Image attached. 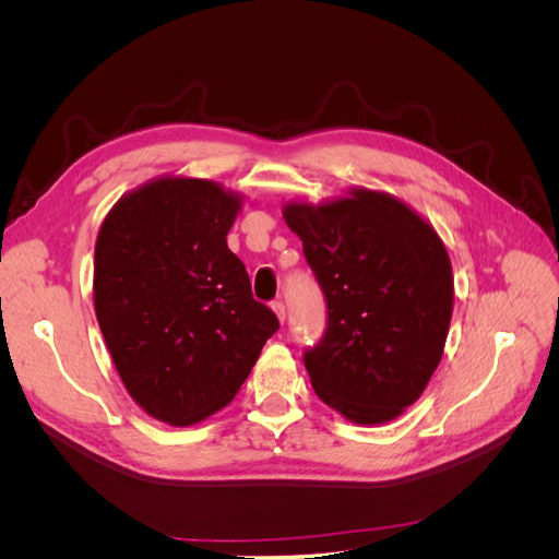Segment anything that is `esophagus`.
Segmentation results:
<instances>
[{
  "mask_svg": "<svg viewBox=\"0 0 559 559\" xmlns=\"http://www.w3.org/2000/svg\"><path fill=\"white\" fill-rule=\"evenodd\" d=\"M273 310H275L277 319H280L282 324H284V319H286V308H284V302H282V300H275V302H273Z\"/></svg>",
  "mask_w": 559,
  "mask_h": 559,
  "instance_id": "1",
  "label": "esophagus"
}]
</instances>
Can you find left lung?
<instances>
[{
	"label": "left lung",
	"instance_id": "obj_1",
	"mask_svg": "<svg viewBox=\"0 0 559 559\" xmlns=\"http://www.w3.org/2000/svg\"><path fill=\"white\" fill-rule=\"evenodd\" d=\"M284 222L326 298V331L302 354L317 396L357 425L392 421L443 357L454 298L443 240L401 200L368 189L317 207L289 202Z\"/></svg>",
	"mask_w": 559,
	"mask_h": 559
}]
</instances>
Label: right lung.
Returning <instances> with one entry per match:
<instances>
[{"instance_id":"1","label":"right lung","mask_w":559,"mask_h":559,"mask_svg":"<svg viewBox=\"0 0 559 559\" xmlns=\"http://www.w3.org/2000/svg\"><path fill=\"white\" fill-rule=\"evenodd\" d=\"M240 207L214 181L160 177L118 200L97 235L93 300L111 361L173 427L228 405L280 329L226 242Z\"/></svg>"}]
</instances>
